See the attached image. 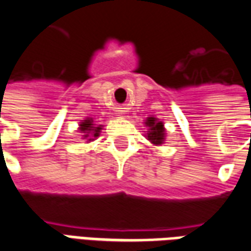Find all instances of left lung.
Here are the masks:
<instances>
[{
  "label": "left lung",
  "mask_w": 251,
  "mask_h": 251,
  "mask_svg": "<svg viewBox=\"0 0 251 251\" xmlns=\"http://www.w3.org/2000/svg\"><path fill=\"white\" fill-rule=\"evenodd\" d=\"M144 124L148 127V131L145 134L146 140L150 141L155 146H161L162 144H165L166 129H165V125H163L162 121H159L155 117H148Z\"/></svg>",
  "instance_id": "1"
}]
</instances>
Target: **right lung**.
<instances>
[{
	"label": "right lung",
	"mask_w": 251,
	"mask_h": 251,
	"mask_svg": "<svg viewBox=\"0 0 251 251\" xmlns=\"http://www.w3.org/2000/svg\"><path fill=\"white\" fill-rule=\"evenodd\" d=\"M101 130L102 125H97L90 117H86L85 120L79 122L78 125V131L82 134V140H85L86 142L94 141L97 137H100Z\"/></svg>",
	"instance_id": "1"
}]
</instances>
